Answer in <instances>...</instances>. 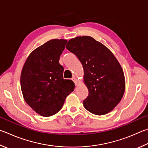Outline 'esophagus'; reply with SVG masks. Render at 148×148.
<instances>
[{
    "instance_id": "1",
    "label": "esophagus",
    "mask_w": 148,
    "mask_h": 148,
    "mask_svg": "<svg viewBox=\"0 0 148 148\" xmlns=\"http://www.w3.org/2000/svg\"><path fill=\"white\" fill-rule=\"evenodd\" d=\"M72 80L74 82L75 85H77V79H76V77L74 76V77H72Z\"/></svg>"
}]
</instances>
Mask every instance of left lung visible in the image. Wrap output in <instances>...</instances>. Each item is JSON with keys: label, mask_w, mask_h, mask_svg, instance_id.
Returning <instances> with one entry per match:
<instances>
[{"label": "left lung", "mask_w": 148, "mask_h": 148, "mask_svg": "<svg viewBox=\"0 0 148 148\" xmlns=\"http://www.w3.org/2000/svg\"><path fill=\"white\" fill-rule=\"evenodd\" d=\"M66 48L74 53L84 69L88 96L83 100L88 111L103 115L111 111L123 97L125 78L119 61L106 46L89 36L77 37Z\"/></svg>", "instance_id": "8db88e82"}]
</instances>
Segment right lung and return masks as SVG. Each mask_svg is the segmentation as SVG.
Wrapping results in <instances>:
<instances>
[{"label": "right lung", "mask_w": 148, "mask_h": 148, "mask_svg": "<svg viewBox=\"0 0 148 148\" xmlns=\"http://www.w3.org/2000/svg\"><path fill=\"white\" fill-rule=\"evenodd\" d=\"M65 39H52L32 52L24 65L21 87L25 101L37 113L48 117L62 108L65 98L74 90L71 79H63L60 56Z\"/></svg>", "instance_id": "1"}]
</instances>
